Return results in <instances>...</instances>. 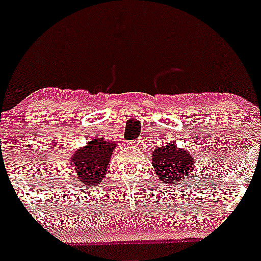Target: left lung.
Wrapping results in <instances>:
<instances>
[{"mask_svg":"<svg viewBox=\"0 0 261 261\" xmlns=\"http://www.w3.org/2000/svg\"><path fill=\"white\" fill-rule=\"evenodd\" d=\"M152 164L162 184H176L193 170L192 154L174 144H165L152 152Z\"/></svg>","mask_w":261,"mask_h":261,"instance_id":"8db88e82","label":"left lung"}]
</instances>
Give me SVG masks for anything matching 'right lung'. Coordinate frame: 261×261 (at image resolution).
Here are the masks:
<instances>
[{"label":"right lung","instance_id":"obj_1","mask_svg":"<svg viewBox=\"0 0 261 261\" xmlns=\"http://www.w3.org/2000/svg\"><path fill=\"white\" fill-rule=\"evenodd\" d=\"M116 143H107L104 138L92 139L86 146L79 147L73 153L70 164L81 185L96 186L107 174L111 154Z\"/></svg>","mask_w":261,"mask_h":261}]
</instances>
